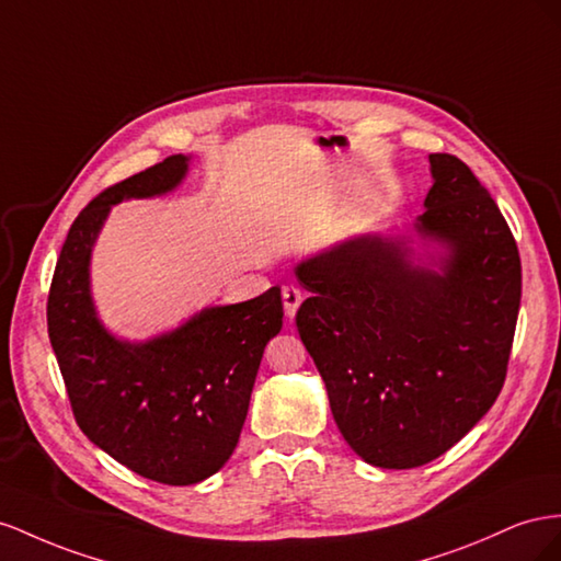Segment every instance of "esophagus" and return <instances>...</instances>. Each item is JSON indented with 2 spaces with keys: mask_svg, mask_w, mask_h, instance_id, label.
Wrapping results in <instances>:
<instances>
[{
  "mask_svg": "<svg viewBox=\"0 0 561 561\" xmlns=\"http://www.w3.org/2000/svg\"><path fill=\"white\" fill-rule=\"evenodd\" d=\"M282 298H284V312H286V317L294 319L296 310L300 306V300H302L300 289H298V286H294V284H286L284 289H282Z\"/></svg>",
  "mask_w": 561,
  "mask_h": 561,
  "instance_id": "34e87169",
  "label": "esophagus"
}]
</instances>
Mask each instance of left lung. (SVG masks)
Segmentation results:
<instances>
[{"instance_id": "1", "label": "left lung", "mask_w": 561, "mask_h": 561, "mask_svg": "<svg viewBox=\"0 0 561 561\" xmlns=\"http://www.w3.org/2000/svg\"><path fill=\"white\" fill-rule=\"evenodd\" d=\"M415 222L446 247L439 272L413 267L402 239L359 237L296 267L312 294L296 327L331 413L366 462L421 468L460 442L507 376L522 300L517 242L458 157L430 154Z\"/></svg>"}]
</instances>
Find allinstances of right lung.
<instances>
[{"mask_svg":"<svg viewBox=\"0 0 561 561\" xmlns=\"http://www.w3.org/2000/svg\"><path fill=\"white\" fill-rule=\"evenodd\" d=\"M171 154L105 187L75 218L54 270L46 324L79 430L131 472L169 486L197 484L232 456L247 421L263 350L282 329V291L206 308L148 343H122L101 327L89 259L112 204L152 197L183 181Z\"/></svg>","mask_w":561,"mask_h":561,"instance_id":"obj_1","label":"right lung"}]
</instances>
